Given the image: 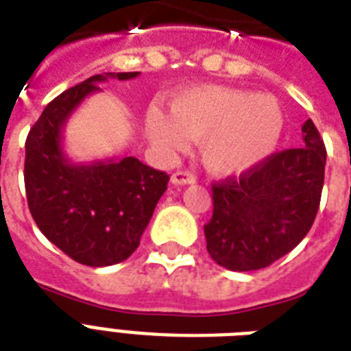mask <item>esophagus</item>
<instances>
[{
	"mask_svg": "<svg viewBox=\"0 0 351 351\" xmlns=\"http://www.w3.org/2000/svg\"><path fill=\"white\" fill-rule=\"evenodd\" d=\"M173 184H192L195 183V178L190 172H176L172 173Z\"/></svg>",
	"mask_w": 351,
	"mask_h": 351,
	"instance_id": "34e87169",
	"label": "esophagus"
}]
</instances>
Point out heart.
<instances>
[{"label":"heart","instance_id":"1","mask_svg":"<svg viewBox=\"0 0 351 351\" xmlns=\"http://www.w3.org/2000/svg\"><path fill=\"white\" fill-rule=\"evenodd\" d=\"M170 112L152 108L146 133L162 152L178 154L199 141L201 162L216 176H238L258 167L278 145L284 117L269 95L223 86H197L179 93Z\"/></svg>","mask_w":351,"mask_h":351}]
</instances>
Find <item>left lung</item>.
Segmentation results:
<instances>
[{
  "instance_id": "1",
  "label": "left lung",
  "mask_w": 351,
  "mask_h": 351,
  "mask_svg": "<svg viewBox=\"0 0 351 351\" xmlns=\"http://www.w3.org/2000/svg\"><path fill=\"white\" fill-rule=\"evenodd\" d=\"M304 146L278 152L240 179L213 184L206 251L230 271H256L293 251L311 229L324 184L326 148L308 119Z\"/></svg>"
}]
</instances>
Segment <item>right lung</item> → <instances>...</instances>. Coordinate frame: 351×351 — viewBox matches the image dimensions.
Segmentation results:
<instances>
[{"label":"right lung","instance_id":"right-lung-1","mask_svg":"<svg viewBox=\"0 0 351 351\" xmlns=\"http://www.w3.org/2000/svg\"><path fill=\"white\" fill-rule=\"evenodd\" d=\"M138 73L95 75L51 100L25 141V192L38 229L75 262L106 267L126 260L141 243L168 173L135 159L71 162L62 132L73 111L99 84L130 80Z\"/></svg>","mask_w":351,"mask_h":351}]
</instances>
